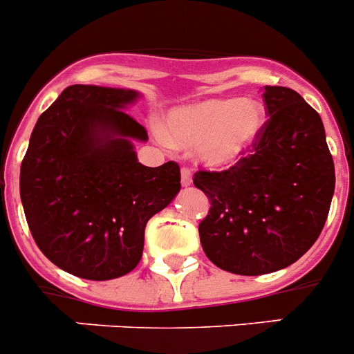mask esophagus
I'll list each match as a JSON object with an SVG mask.
<instances>
[{"instance_id": "obj_1", "label": "esophagus", "mask_w": 354, "mask_h": 354, "mask_svg": "<svg viewBox=\"0 0 354 354\" xmlns=\"http://www.w3.org/2000/svg\"><path fill=\"white\" fill-rule=\"evenodd\" d=\"M181 185L190 187L192 185V171L188 167H181Z\"/></svg>"}]
</instances>
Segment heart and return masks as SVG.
<instances>
[{
    "label": "heart",
    "instance_id": "b5f03b06",
    "mask_svg": "<svg viewBox=\"0 0 354 354\" xmlns=\"http://www.w3.org/2000/svg\"><path fill=\"white\" fill-rule=\"evenodd\" d=\"M264 121V109L257 102L209 98L171 112L166 138L183 149L198 147L201 159L207 166L226 169L252 150Z\"/></svg>",
    "mask_w": 354,
    "mask_h": 354
}]
</instances>
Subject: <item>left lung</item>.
Returning <instances> with one entry per match:
<instances>
[{
    "mask_svg": "<svg viewBox=\"0 0 354 354\" xmlns=\"http://www.w3.org/2000/svg\"><path fill=\"white\" fill-rule=\"evenodd\" d=\"M263 102L270 119L252 150L230 169L194 174L211 202L198 225L205 256L245 277L287 268L306 254L324 230L335 188L318 112L283 86H264Z\"/></svg>",
    "mask_w": 354,
    "mask_h": 354,
    "instance_id": "left-lung-1",
    "label": "left lung"
}]
</instances>
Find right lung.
<instances>
[{
    "label": "right lung",
    "mask_w": 354,
    "mask_h": 354,
    "mask_svg": "<svg viewBox=\"0 0 354 354\" xmlns=\"http://www.w3.org/2000/svg\"><path fill=\"white\" fill-rule=\"evenodd\" d=\"M138 91L72 84L39 115L20 166V198L41 252L71 275L112 280L136 268L147 221L181 188L180 166L138 162L147 129L122 109Z\"/></svg>",
    "instance_id": "right-lung-1"
}]
</instances>
